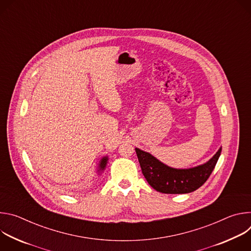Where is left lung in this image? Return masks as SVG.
I'll return each instance as SVG.
<instances>
[{
	"label": "left lung",
	"mask_w": 251,
	"mask_h": 251,
	"mask_svg": "<svg viewBox=\"0 0 251 251\" xmlns=\"http://www.w3.org/2000/svg\"><path fill=\"white\" fill-rule=\"evenodd\" d=\"M142 173L149 185L163 194H189L201 187L210 176L222 153V147L207 162L189 169H176L148 152L135 148Z\"/></svg>",
	"instance_id": "8db88e82"
}]
</instances>
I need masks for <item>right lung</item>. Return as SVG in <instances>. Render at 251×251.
Returning a JSON list of instances; mask_svg holds the SVG:
<instances>
[{
    "label": "right lung",
    "instance_id": "add662e5",
    "mask_svg": "<svg viewBox=\"0 0 251 251\" xmlns=\"http://www.w3.org/2000/svg\"><path fill=\"white\" fill-rule=\"evenodd\" d=\"M107 163H108V156H105L100 160V162L98 164V167H97V171H96L98 175H100L105 170V168L107 166Z\"/></svg>",
    "mask_w": 251,
    "mask_h": 251
}]
</instances>
